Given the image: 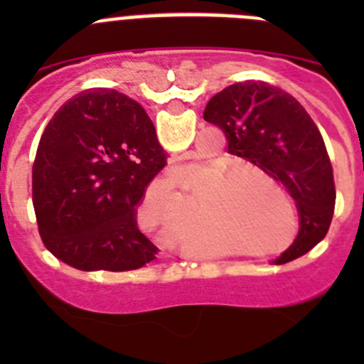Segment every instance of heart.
<instances>
[{
  "mask_svg": "<svg viewBox=\"0 0 364 364\" xmlns=\"http://www.w3.org/2000/svg\"><path fill=\"white\" fill-rule=\"evenodd\" d=\"M204 176L216 179L197 205L200 222L225 230L248 247H259L280 234L284 227L280 208L273 192L262 183H271L289 204L291 199L262 168L252 164H236L229 168L225 164H208Z\"/></svg>",
  "mask_w": 364,
  "mask_h": 364,
  "instance_id": "b5f03b06",
  "label": "heart"
}]
</instances>
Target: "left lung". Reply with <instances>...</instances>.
Masks as SVG:
<instances>
[{
    "label": "left lung",
    "instance_id": "left-lung-1",
    "mask_svg": "<svg viewBox=\"0 0 364 364\" xmlns=\"http://www.w3.org/2000/svg\"><path fill=\"white\" fill-rule=\"evenodd\" d=\"M204 119L222 128L229 153L284 183L296 200L299 232L274 264L310 252L328 234L336 190L322 135L303 105L280 87L245 80L216 93Z\"/></svg>",
    "mask_w": 364,
    "mask_h": 364
}]
</instances>
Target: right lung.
<instances>
[{
	"label": "right lung",
	"instance_id": "add662e5",
	"mask_svg": "<svg viewBox=\"0 0 364 364\" xmlns=\"http://www.w3.org/2000/svg\"><path fill=\"white\" fill-rule=\"evenodd\" d=\"M164 148L142 105L116 90L80 91L54 114L33 164L46 248L80 271H132L160 250L135 222Z\"/></svg>",
	"mask_w": 364,
	"mask_h": 364
}]
</instances>
